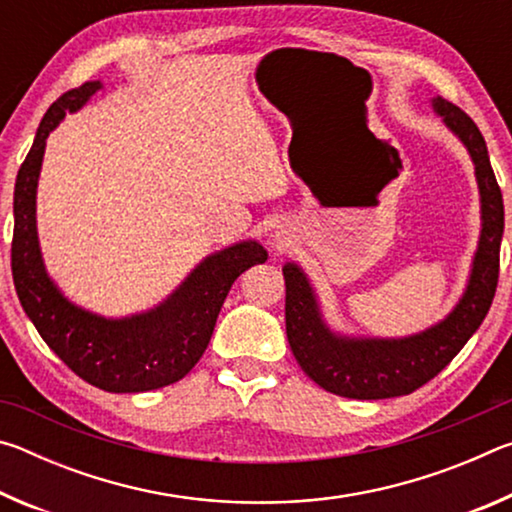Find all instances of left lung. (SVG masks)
Here are the masks:
<instances>
[{"label":"left lung","mask_w":512,"mask_h":512,"mask_svg":"<svg viewBox=\"0 0 512 512\" xmlns=\"http://www.w3.org/2000/svg\"><path fill=\"white\" fill-rule=\"evenodd\" d=\"M431 108L465 144L481 194L479 246L472 259L470 280L449 316L404 339L336 334L320 314L316 291L305 271L293 262L282 268L287 284V339L293 357L320 388L350 400H386L409 395L427 384L470 341L497 291L504 198L490 167L488 146L474 121L454 103L436 97L431 99Z\"/></svg>","instance_id":"8db88e82"}]
</instances>
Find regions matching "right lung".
Masks as SVG:
<instances>
[{"instance_id":"obj_1","label":"right lung","mask_w":512,"mask_h":512,"mask_svg":"<svg viewBox=\"0 0 512 512\" xmlns=\"http://www.w3.org/2000/svg\"><path fill=\"white\" fill-rule=\"evenodd\" d=\"M101 81L65 92L42 117L22 162L13 194L11 268L17 298L38 334L67 368L108 393H144L183 379L203 357L232 282L268 253L248 239L205 257L158 307L126 318H106L74 305L51 280L36 225L38 178L47 137L67 112L81 110Z\"/></svg>"}]
</instances>
